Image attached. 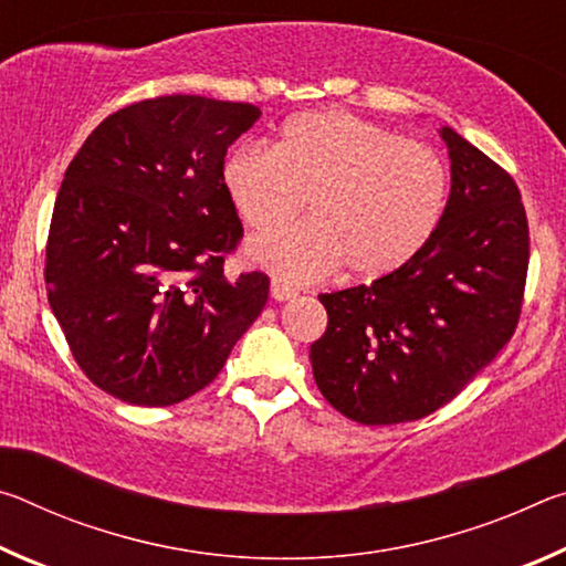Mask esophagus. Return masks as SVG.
I'll list each match as a JSON object with an SVG mask.
<instances>
[{
  "mask_svg": "<svg viewBox=\"0 0 566 566\" xmlns=\"http://www.w3.org/2000/svg\"><path fill=\"white\" fill-rule=\"evenodd\" d=\"M296 296V290L292 284H286L282 280H272V300L276 302H290Z\"/></svg>",
  "mask_w": 566,
  "mask_h": 566,
  "instance_id": "obj_1",
  "label": "esophagus"
}]
</instances>
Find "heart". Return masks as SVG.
Returning a JSON list of instances; mask_svg holds the SVG:
<instances>
[{"label":"heart","mask_w":566,"mask_h":566,"mask_svg":"<svg viewBox=\"0 0 566 566\" xmlns=\"http://www.w3.org/2000/svg\"><path fill=\"white\" fill-rule=\"evenodd\" d=\"M222 185L239 217L270 232L300 212L310 222L249 244V256L290 282L342 264L379 280L415 260L447 207V171L432 149L347 112H310L282 127L276 149L244 142L229 151Z\"/></svg>","instance_id":"b5f03b06"}]
</instances>
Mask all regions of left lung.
<instances>
[{"instance_id":"left-lung-1","label":"left lung","mask_w":566,"mask_h":566,"mask_svg":"<svg viewBox=\"0 0 566 566\" xmlns=\"http://www.w3.org/2000/svg\"><path fill=\"white\" fill-rule=\"evenodd\" d=\"M439 137L452 189L427 247L371 284L319 294L329 322L310 349L314 381L334 409L367 427L444 407L520 322L530 264L520 189L452 127Z\"/></svg>"}]
</instances>
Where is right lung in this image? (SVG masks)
Returning a JSON list of instances; mask_svg holds the SVG:
<instances>
[{
	"label": "right lung",
	"instance_id": "add662e5",
	"mask_svg": "<svg viewBox=\"0 0 566 566\" xmlns=\"http://www.w3.org/2000/svg\"><path fill=\"white\" fill-rule=\"evenodd\" d=\"M260 107L175 94L129 104L64 171L46 296L84 375L137 407H169L222 371L270 280L227 276L242 239L222 185L229 145Z\"/></svg>",
	"mask_w": 566,
	"mask_h": 566
}]
</instances>
